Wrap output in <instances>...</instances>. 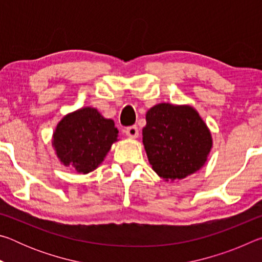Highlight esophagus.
Listing matches in <instances>:
<instances>
[{"label": "esophagus", "mask_w": 262, "mask_h": 262, "mask_svg": "<svg viewBox=\"0 0 262 262\" xmlns=\"http://www.w3.org/2000/svg\"><path fill=\"white\" fill-rule=\"evenodd\" d=\"M125 133L128 137H130V139H135V137L139 136V129H137L136 126L127 127Z\"/></svg>", "instance_id": "34e87169"}]
</instances>
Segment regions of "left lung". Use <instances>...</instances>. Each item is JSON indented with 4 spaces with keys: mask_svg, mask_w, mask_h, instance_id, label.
<instances>
[{
    "mask_svg": "<svg viewBox=\"0 0 262 262\" xmlns=\"http://www.w3.org/2000/svg\"><path fill=\"white\" fill-rule=\"evenodd\" d=\"M145 119L144 149L159 177L166 181L183 179L205 165L211 134L193 107L162 103L150 108Z\"/></svg>",
    "mask_w": 262,
    "mask_h": 262,
    "instance_id": "obj_1",
    "label": "left lung"
}]
</instances>
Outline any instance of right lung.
I'll return each instance as SVG.
<instances>
[{
  "label": "right lung",
  "instance_id": "add662e5",
  "mask_svg": "<svg viewBox=\"0 0 262 262\" xmlns=\"http://www.w3.org/2000/svg\"><path fill=\"white\" fill-rule=\"evenodd\" d=\"M118 133L113 120L105 119L96 108L84 107L57 123L53 147L63 165L85 174L104 161Z\"/></svg>",
  "mask_w": 262,
  "mask_h": 262
}]
</instances>
